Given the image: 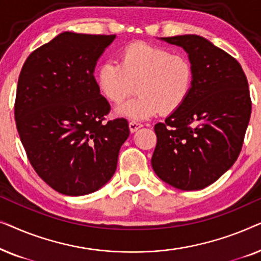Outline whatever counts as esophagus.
Instances as JSON below:
<instances>
[{
  "label": "esophagus",
  "mask_w": 261,
  "mask_h": 261,
  "mask_svg": "<svg viewBox=\"0 0 261 261\" xmlns=\"http://www.w3.org/2000/svg\"><path fill=\"white\" fill-rule=\"evenodd\" d=\"M142 124L140 122H137V121H130L129 122V130L132 133H134V132H137L139 128H141Z\"/></svg>",
  "instance_id": "obj_1"
}]
</instances>
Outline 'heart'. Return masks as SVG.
Wrapping results in <instances>:
<instances>
[{"mask_svg": "<svg viewBox=\"0 0 261 261\" xmlns=\"http://www.w3.org/2000/svg\"><path fill=\"white\" fill-rule=\"evenodd\" d=\"M102 95L120 105L138 88L139 95L116 109L119 115L144 120L158 112L171 114L187 102L194 87L191 60L171 49L134 42L121 52V65L106 60L96 74Z\"/></svg>", "mask_w": 261, "mask_h": 261, "instance_id": "1", "label": "heart"}]
</instances>
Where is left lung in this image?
<instances>
[{
  "label": "left lung",
  "instance_id": "left-lung-1",
  "mask_svg": "<svg viewBox=\"0 0 261 261\" xmlns=\"http://www.w3.org/2000/svg\"><path fill=\"white\" fill-rule=\"evenodd\" d=\"M180 46L195 69L187 102L154 126L152 167L180 190H201L240 154L252 112L248 82L238 60L195 34L162 38Z\"/></svg>",
  "mask_w": 261,
  "mask_h": 261
}]
</instances>
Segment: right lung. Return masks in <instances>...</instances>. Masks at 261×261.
I'll return each instance as SVG.
<instances>
[{"label": "right lung", "mask_w": 261, "mask_h": 261, "mask_svg": "<svg viewBox=\"0 0 261 261\" xmlns=\"http://www.w3.org/2000/svg\"><path fill=\"white\" fill-rule=\"evenodd\" d=\"M115 38L64 32L32 52L20 72L14 110L21 142L38 176L63 195L108 183L129 135L126 119L105 122L110 105L94 77Z\"/></svg>", "instance_id": "1"}]
</instances>
